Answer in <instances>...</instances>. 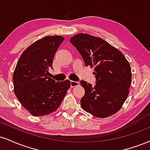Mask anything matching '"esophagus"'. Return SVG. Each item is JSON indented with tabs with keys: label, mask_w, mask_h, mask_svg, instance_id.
<instances>
[{
	"label": "esophagus",
	"mask_w": 150,
	"mask_h": 150,
	"mask_svg": "<svg viewBox=\"0 0 150 150\" xmlns=\"http://www.w3.org/2000/svg\"><path fill=\"white\" fill-rule=\"evenodd\" d=\"M80 85V83L78 82H75V81H70V86L71 87H75V86Z\"/></svg>",
	"instance_id": "1"
}]
</instances>
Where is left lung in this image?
Wrapping results in <instances>:
<instances>
[{
    "mask_svg": "<svg viewBox=\"0 0 150 150\" xmlns=\"http://www.w3.org/2000/svg\"><path fill=\"white\" fill-rule=\"evenodd\" d=\"M70 42L82 55L85 66L93 68L96 82L81 81L85 91L81 106L86 112L106 118L122 108L129 93L131 84V66L123 54L101 38L78 33Z\"/></svg>",
    "mask_w": 150,
    "mask_h": 150,
    "instance_id": "left-lung-1",
    "label": "left lung"
}]
</instances>
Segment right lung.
<instances>
[{
    "label": "right lung",
    "instance_id": "add662e5",
    "mask_svg": "<svg viewBox=\"0 0 150 150\" xmlns=\"http://www.w3.org/2000/svg\"><path fill=\"white\" fill-rule=\"evenodd\" d=\"M64 40L61 35L42 38L28 47L18 60L13 73L14 92L33 116L57 110L70 86L68 80L57 82L49 77L54 57Z\"/></svg>",
    "mask_w": 150,
    "mask_h": 150
}]
</instances>
